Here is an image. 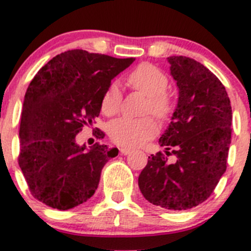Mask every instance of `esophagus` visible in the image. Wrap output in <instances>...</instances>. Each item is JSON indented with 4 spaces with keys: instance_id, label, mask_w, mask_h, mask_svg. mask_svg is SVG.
<instances>
[{
    "instance_id": "obj_1",
    "label": "esophagus",
    "mask_w": 251,
    "mask_h": 251,
    "mask_svg": "<svg viewBox=\"0 0 251 251\" xmlns=\"http://www.w3.org/2000/svg\"><path fill=\"white\" fill-rule=\"evenodd\" d=\"M131 153V149L128 148H121L120 149V154H123V155H127V154Z\"/></svg>"
}]
</instances>
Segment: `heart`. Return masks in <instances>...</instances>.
<instances>
[{"label":"heart","mask_w":251,"mask_h":251,"mask_svg":"<svg viewBox=\"0 0 251 251\" xmlns=\"http://www.w3.org/2000/svg\"><path fill=\"white\" fill-rule=\"evenodd\" d=\"M127 83L147 96L146 113H151L159 120H166L175 110L174 96L166 88L169 78L165 73L151 63H142L127 75ZM120 87L111 82L102 98V111L105 115H114L120 109ZM108 132L114 143L123 147H137L158 132V126L151 116L133 119L128 116L111 121Z\"/></svg>","instance_id":"1"}]
</instances>
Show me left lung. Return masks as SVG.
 I'll list each match as a JSON object with an SVG mask.
<instances>
[{"mask_svg":"<svg viewBox=\"0 0 251 251\" xmlns=\"http://www.w3.org/2000/svg\"><path fill=\"white\" fill-rule=\"evenodd\" d=\"M168 60L178 102L159 144L176 161L170 163L161 151L151 154L138 186L149 203L187 210L206 201L226 171L232 108L225 86L203 64L183 55Z\"/></svg>","mask_w":251,"mask_h":251,"instance_id":"8db88e82","label":"left lung"}]
</instances>
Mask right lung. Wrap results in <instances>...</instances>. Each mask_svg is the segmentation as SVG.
I'll list each match as a JSON object with an SVG mask.
<instances>
[{"instance_id":"add662e5","label":"right lung","mask_w":251,"mask_h":251,"mask_svg":"<svg viewBox=\"0 0 251 251\" xmlns=\"http://www.w3.org/2000/svg\"><path fill=\"white\" fill-rule=\"evenodd\" d=\"M133 60L72 50L53 57L32 78L23 104L18 163L37 201L69 210L95 194L103 166L119 149L96 143L87 151L75 136L92 125L111 80Z\"/></svg>"}]
</instances>
